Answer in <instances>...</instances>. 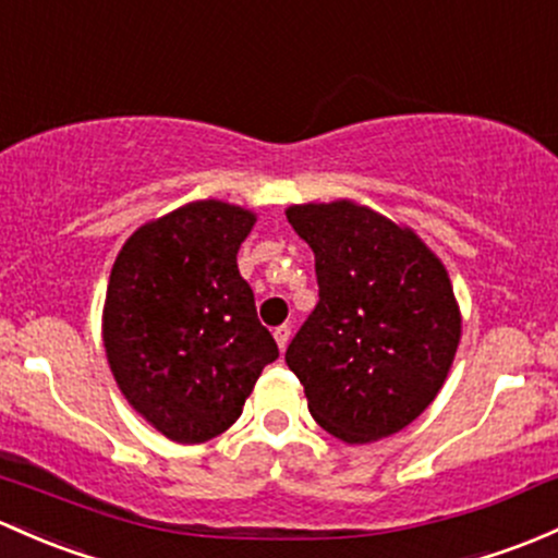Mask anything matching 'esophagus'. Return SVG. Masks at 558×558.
<instances>
[{
  "label": "esophagus",
  "mask_w": 558,
  "mask_h": 558,
  "mask_svg": "<svg viewBox=\"0 0 558 558\" xmlns=\"http://www.w3.org/2000/svg\"><path fill=\"white\" fill-rule=\"evenodd\" d=\"M289 339H291V328L289 326H278V328H275V342H278L280 353H283V350L289 348Z\"/></svg>",
  "instance_id": "esophagus-1"
}]
</instances>
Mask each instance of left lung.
Here are the masks:
<instances>
[{
  "label": "left lung",
  "instance_id": "1",
  "mask_svg": "<svg viewBox=\"0 0 558 558\" xmlns=\"http://www.w3.org/2000/svg\"><path fill=\"white\" fill-rule=\"evenodd\" d=\"M286 219L320 289L286 350L310 414L344 444L403 430L436 401L462 337L447 267L412 227L355 201L289 205Z\"/></svg>",
  "mask_w": 558,
  "mask_h": 558
}]
</instances>
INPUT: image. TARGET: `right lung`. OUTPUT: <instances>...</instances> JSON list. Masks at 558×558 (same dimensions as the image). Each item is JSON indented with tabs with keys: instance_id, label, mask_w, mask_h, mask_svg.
<instances>
[{
	"instance_id": "1",
	"label": "right lung",
	"mask_w": 558,
	"mask_h": 558,
	"mask_svg": "<svg viewBox=\"0 0 558 558\" xmlns=\"http://www.w3.org/2000/svg\"><path fill=\"white\" fill-rule=\"evenodd\" d=\"M256 214L195 201L141 225L117 254L101 315L125 401L175 444H203L243 414L278 344L238 269Z\"/></svg>"
}]
</instances>
